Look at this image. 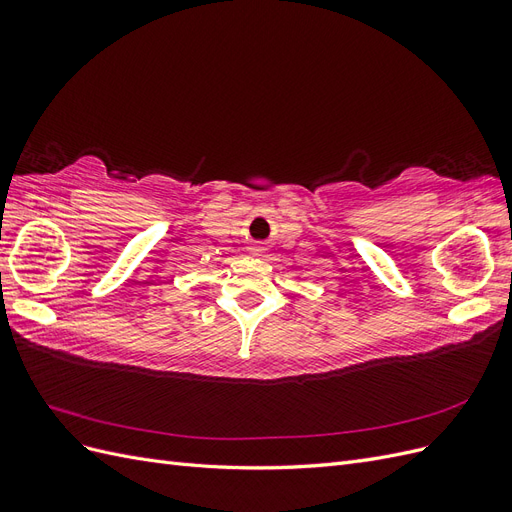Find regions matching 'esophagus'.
I'll return each mask as SVG.
<instances>
[{"label":"esophagus","instance_id":"1","mask_svg":"<svg viewBox=\"0 0 512 512\" xmlns=\"http://www.w3.org/2000/svg\"><path fill=\"white\" fill-rule=\"evenodd\" d=\"M250 250H252V254H262V252H265V245H262V243H254L252 247H250Z\"/></svg>","mask_w":512,"mask_h":512}]
</instances>
